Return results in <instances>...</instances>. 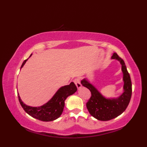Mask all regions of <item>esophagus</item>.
<instances>
[{"instance_id":"34e87169","label":"esophagus","mask_w":147,"mask_h":147,"mask_svg":"<svg viewBox=\"0 0 147 147\" xmlns=\"http://www.w3.org/2000/svg\"><path fill=\"white\" fill-rule=\"evenodd\" d=\"M74 83H75V85H76L78 89H80V88H82V84H81V83H80V80L79 78L74 79Z\"/></svg>"}]
</instances>
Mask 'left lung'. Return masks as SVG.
Instances as JSON below:
<instances>
[{"instance_id":"obj_1","label":"left lung","mask_w":147,"mask_h":147,"mask_svg":"<svg viewBox=\"0 0 147 147\" xmlns=\"http://www.w3.org/2000/svg\"><path fill=\"white\" fill-rule=\"evenodd\" d=\"M111 59L120 62L123 73V93L119 96L112 98H105L87 79L81 82L83 86L91 92V97L86 103L88 112L93 117L103 121L111 120L123 113L128 105L132 94L131 81L124 61L116 53H114Z\"/></svg>"}]
</instances>
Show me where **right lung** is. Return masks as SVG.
Wrapping results in <instances>:
<instances>
[{
  "label": "right lung",
  "instance_id": "1",
  "mask_svg": "<svg viewBox=\"0 0 147 147\" xmlns=\"http://www.w3.org/2000/svg\"><path fill=\"white\" fill-rule=\"evenodd\" d=\"M32 55H30V57ZM28 59L24 61L21 69L23 67ZM76 91L77 87L75 84L71 82L69 85L61 87L49 101L40 107H32L24 104L22 102L18 93V95L21 105L27 114L36 119L48 122L54 121L61 116L64 107L65 100L67 96L74 94Z\"/></svg>",
  "mask_w": 147,
  "mask_h": 147
}]
</instances>
